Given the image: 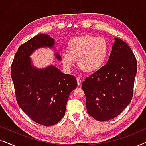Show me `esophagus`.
Wrapping results in <instances>:
<instances>
[{
  "mask_svg": "<svg viewBox=\"0 0 146 146\" xmlns=\"http://www.w3.org/2000/svg\"><path fill=\"white\" fill-rule=\"evenodd\" d=\"M76 80H77L78 86H80V85L81 84V79H80V77H77Z\"/></svg>",
  "mask_w": 146,
  "mask_h": 146,
  "instance_id": "obj_1",
  "label": "esophagus"
}]
</instances>
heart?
Segmentation results:
<instances>
[{
	"label": "heart",
	"mask_w": 146,
	"mask_h": 146,
	"mask_svg": "<svg viewBox=\"0 0 146 146\" xmlns=\"http://www.w3.org/2000/svg\"><path fill=\"white\" fill-rule=\"evenodd\" d=\"M108 52V45L105 38L86 35L72 39L68 45V51L61 53L60 59L66 70H70L78 59L81 69L93 72L103 66Z\"/></svg>",
	"instance_id": "obj_1"
}]
</instances>
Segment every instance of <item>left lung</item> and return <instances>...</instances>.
I'll return each instance as SVG.
<instances>
[{"label": "left lung", "instance_id": "left-lung-1", "mask_svg": "<svg viewBox=\"0 0 146 146\" xmlns=\"http://www.w3.org/2000/svg\"><path fill=\"white\" fill-rule=\"evenodd\" d=\"M114 39L106 64L86 77L82 84L87 112L100 121L114 118L130 103L137 73L132 50L121 39Z\"/></svg>", "mask_w": 146, "mask_h": 146}]
</instances>
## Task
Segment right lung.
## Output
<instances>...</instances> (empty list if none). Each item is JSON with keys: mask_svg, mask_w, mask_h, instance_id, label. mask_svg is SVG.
<instances>
[{"mask_svg": "<svg viewBox=\"0 0 146 146\" xmlns=\"http://www.w3.org/2000/svg\"><path fill=\"white\" fill-rule=\"evenodd\" d=\"M54 40L39 34L19 48L11 66V76L18 104L31 119L50 126L65 115L69 95L77 87L76 78L51 65L39 69L32 64L30 56L36 50L54 47ZM61 60L58 53L55 54Z\"/></svg>", "mask_w": 146, "mask_h": 146, "instance_id": "obj_1", "label": "right lung"}]
</instances>
